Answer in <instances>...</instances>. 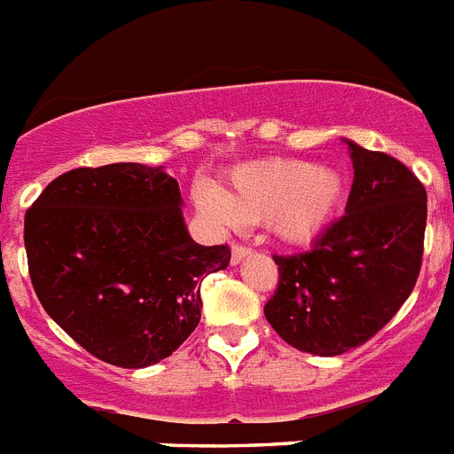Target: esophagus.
I'll list each match as a JSON object with an SVG mask.
<instances>
[{
    "instance_id": "1",
    "label": "esophagus",
    "mask_w": 454,
    "mask_h": 454,
    "mask_svg": "<svg viewBox=\"0 0 454 454\" xmlns=\"http://www.w3.org/2000/svg\"><path fill=\"white\" fill-rule=\"evenodd\" d=\"M247 254H253V247L241 246V243H234V246H231V264H241Z\"/></svg>"
}]
</instances>
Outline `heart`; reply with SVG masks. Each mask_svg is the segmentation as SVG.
I'll return each mask as SVG.
<instances>
[{"mask_svg": "<svg viewBox=\"0 0 454 454\" xmlns=\"http://www.w3.org/2000/svg\"><path fill=\"white\" fill-rule=\"evenodd\" d=\"M344 197V176L328 165L303 160L247 162L230 174V188L220 192L208 184L195 188L201 215L220 230H234L243 220L266 223L280 241L308 243L324 231Z\"/></svg>", "mask_w": 454, "mask_h": 454, "instance_id": "heart-1", "label": "heart"}]
</instances>
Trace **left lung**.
<instances>
[{
    "label": "left lung",
    "mask_w": 454,
    "mask_h": 454,
    "mask_svg": "<svg viewBox=\"0 0 454 454\" xmlns=\"http://www.w3.org/2000/svg\"><path fill=\"white\" fill-rule=\"evenodd\" d=\"M344 142L354 162L347 213L308 253L273 254L280 280L264 305L273 331L312 356L374 338L411 296L422 264L425 185L397 158Z\"/></svg>",
    "instance_id": "obj_1"
}]
</instances>
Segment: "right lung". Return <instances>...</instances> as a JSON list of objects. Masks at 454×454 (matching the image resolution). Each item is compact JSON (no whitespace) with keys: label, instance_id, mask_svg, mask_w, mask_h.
Segmentation results:
<instances>
[{"label":"right lung","instance_id":"obj_1","mask_svg":"<svg viewBox=\"0 0 454 454\" xmlns=\"http://www.w3.org/2000/svg\"><path fill=\"white\" fill-rule=\"evenodd\" d=\"M176 179L114 162L61 174L25 215L34 292L96 358L139 370L188 340L201 280L230 266V247L190 239Z\"/></svg>","mask_w":454,"mask_h":454}]
</instances>
